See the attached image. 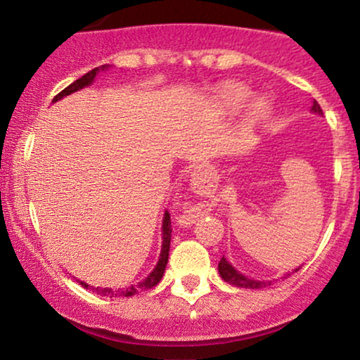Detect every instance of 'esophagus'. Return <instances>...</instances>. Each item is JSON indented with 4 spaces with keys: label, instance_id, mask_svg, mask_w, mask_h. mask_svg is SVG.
<instances>
[{
    "label": "esophagus",
    "instance_id": "1",
    "mask_svg": "<svg viewBox=\"0 0 360 360\" xmlns=\"http://www.w3.org/2000/svg\"><path fill=\"white\" fill-rule=\"evenodd\" d=\"M183 218H184V217H183Z\"/></svg>",
    "mask_w": 360,
    "mask_h": 360
}]
</instances>
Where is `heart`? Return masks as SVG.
<instances>
[{"instance_id":"heart-1","label":"heart","mask_w":360,"mask_h":360,"mask_svg":"<svg viewBox=\"0 0 360 360\" xmlns=\"http://www.w3.org/2000/svg\"><path fill=\"white\" fill-rule=\"evenodd\" d=\"M249 96L250 93L242 86H226L220 93V105L226 110H238L245 105ZM252 113H254V117H262L266 113V105L262 101H257L252 108Z\"/></svg>"}]
</instances>
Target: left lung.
<instances>
[{"label": "left lung", "instance_id": "obj_1", "mask_svg": "<svg viewBox=\"0 0 360 360\" xmlns=\"http://www.w3.org/2000/svg\"><path fill=\"white\" fill-rule=\"evenodd\" d=\"M311 110L318 115L323 113V111H321V108H320V105H318L316 101H313ZM296 271H298V269H296ZM218 272H220V276L226 281V283L233 284V286H237V288L259 289V288L269 286V284H271V281H254V279L245 278V276L240 274V272H238L237 269H233V267L229 264V260H226L225 257H221L220 262H218Z\"/></svg>", "mask_w": 360, "mask_h": 360}]
</instances>
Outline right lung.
Wrapping results in <instances>:
<instances>
[{
    "label": "right lung",
    "mask_w": 360,
    "mask_h": 360,
    "mask_svg": "<svg viewBox=\"0 0 360 360\" xmlns=\"http://www.w3.org/2000/svg\"><path fill=\"white\" fill-rule=\"evenodd\" d=\"M103 69H108L106 65H101V68H94L93 71H89L88 74H84V76L79 77V79H76L72 82V84H69L68 88L62 89L59 94H57L56 98H53V101H59L62 100L64 96H68V94L71 93H76V91H79L82 88H86V86H89L91 82L94 81V77H96V74L103 71ZM171 232H172V226H171V214L166 212L164 214V221H162V250H160V257H159V262H157L155 269L150 272V274L147 276V279H143L142 283L135 284V286H130V288H125V289H111V288H93L89 286V284L82 283L81 281V286L86 288V289H93V292H96V295L100 296H110V298H113V296H134L137 295L140 291H146V289H150L157 286V283H159L160 279H162L164 276V271H166V266H167V260H169V247H171Z\"/></svg>",
    "instance_id": "1"
}]
</instances>
